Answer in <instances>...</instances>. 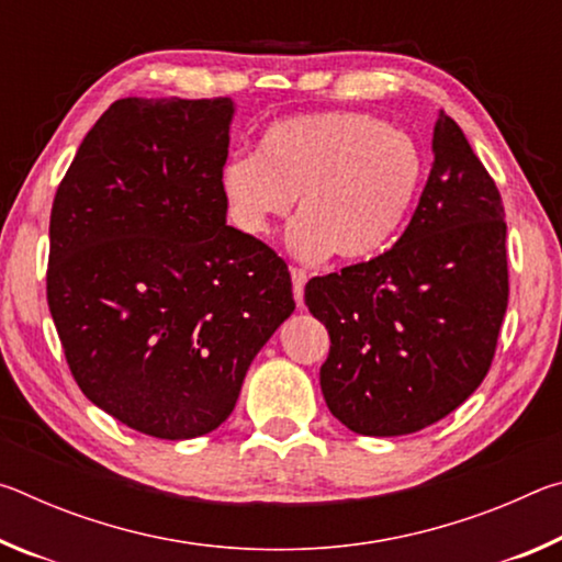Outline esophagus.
Segmentation results:
<instances>
[{
    "instance_id": "1",
    "label": "esophagus",
    "mask_w": 562,
    "mask_h": 562,
    "mask_svg": "<svg viewBox=\"0 0 562 562\" xmlns=\"http://www.w3.org/2000/svg\"><path fill=\"white\" fill-rule=\"evenodd\" d=\"M290 274H292L294 302H297V307H304V282H307V272L302 268H290Z\"/></svg>"
}]
</instances>
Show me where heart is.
Returning a JSON list of instances; mask_svg holds the SVG:
<instances>
[{
	"mask_svg": "<svg viewBox=\"0 0 562 562\" xmlns=\"http://www.w3.org/2000/svg\"><path fill=\"white\" fill-rule=\"evenodd\" d=\"M424 183V154L412 136L357 111L307 113L272 123L258 156L225 164L221 186L233 223L268 235L274 217L297 221L290 247L304 260L374 258L394 240Z\"/></svg>",
	"mask_w": 562,
	"mask_h": 562,
	"instance_id": "b5f03b06",
	"label": "heart"
}]
</instances>
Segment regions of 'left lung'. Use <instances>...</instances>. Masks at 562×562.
Returning <instances> with one entry per match:
<instances>
[{
	"label": "left lung",
	"mask_w": 562,
	"mask_h": 562,
	"mask_svg": "<svg viewBox=\"0 0 562 562\" xmlns=\"http://www.w3.org/2000/svg\"><path fill=\"white\" fill-rule=\"evenodd\" d=\"M503 215L488 170L439 111L431 173L404 235L304 288L331 341L322 394L347 429L422 431L479 389L508 307Z\"/></svg>",
	"instance_id": "1"
}]
</instances>
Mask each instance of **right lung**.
I'll return each instance as SVG.
<instances>
[{
  "label": "right lung",
  "instance_id": "right-lung-1",
  "mask_svg": "<svg viewBox=\"0 0 562 562\" xmlns=\"http://www.w3.org/2000/svg\"><path fill=\"white\" fill-rule=\"evenodd\" d=\"M231 99H119L56 188L46 302L87 398L156 439L211 434L292 315L288 265L225 223Z\"/></svg>",
  "mask_w": 562,
  "mask_h": 562
}]
</instances>
